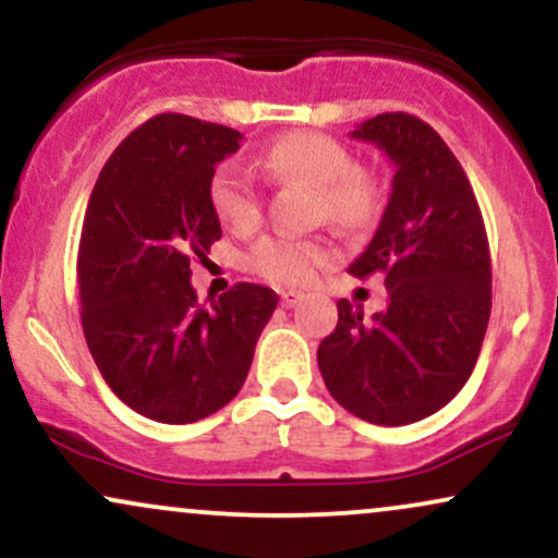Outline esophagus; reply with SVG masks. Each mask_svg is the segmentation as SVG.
I'll list each match as a JSON object with an SVG mask.
<instances>
[{
    "label": "esophagus",
    "mask_w": 558,
    "mask_h": 558,
    "mask_svg": "<svg viewBox=\"0 0 558 558\" xmlns=\"http://www.w3.org/2000/svg\"><path fill=\"white\" fill-rule=\"evenodd\" d=\"M301 296H304V293L296 291V288H286V291H280V306L291 310V306L299 304Z\"/></svg>",
    "instance_id": "34e87169"
}]
</instances>
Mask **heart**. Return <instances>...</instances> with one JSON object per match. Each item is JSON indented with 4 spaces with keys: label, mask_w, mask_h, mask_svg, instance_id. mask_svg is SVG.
I'll return each mask as SVG.
<instances>
[{
    "label": "heart",
    "mask_w": 558,
    "mask_h": 558,
    "mask_svg": "<svg viewBox=\"0 0 558 558\" xmlns=\"http://www.w3.org/2000/svg\"><path fill=\"white\" fill-rule=\"evenodd\" d=\"M259 168L272 181H299L315 185V215L345 230L373 226L383 209V185L373 170L354 165V157L338 138L325 133H288L267 146ZM209 204L217 220L248 233L262 222V191L239 165H222L209 181ZM332 259L325 239L267 235L252 248L254 272L272 283L299 286Z\"/></svg>",
    "instance_id": "b5f03b06"
}]
</instances>
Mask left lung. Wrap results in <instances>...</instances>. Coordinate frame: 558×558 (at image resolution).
<instances>
[{"instance_id":"8db88e82","label":"left lung","mask_w":558,"mask_h":558,"mask_svg":"<svg viewBox=\"0 0 558 558\" xmlns=\"http://www.w3.org/2000/svg\"><path fill=\"white\" fill-rule=\"evenodd\" d=\"M351 138L396 165L388 207L354 278L386 275L388 306L364 317L338 301L317 364L330 396L373 425H409L444 409L483 349L490 317V248L475 191L446 141L407 112L364 120Z\"/></svg>"}]
</instances>
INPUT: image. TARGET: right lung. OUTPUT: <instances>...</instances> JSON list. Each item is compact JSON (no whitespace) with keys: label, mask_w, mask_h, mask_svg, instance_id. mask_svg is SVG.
<instances>
[{"label":"right lung","mask_w":558,"mask_h":558,"mask_svg":"<svg viewBox=\"0 0 558 558\" xmlns=\"http://www.w3.org/2000/svg\"><path fill=\"white\" fill-rule=\"evenodd\" d=\"M241 133L189 114L146 120L101 168L78 246L81 323L112 393L144 417L185 425L239 393L278 293L235 283L213 306L191 259L222 230L209 181Z\"/></svg>","instance_id":"obj_1"}]
</instances>
